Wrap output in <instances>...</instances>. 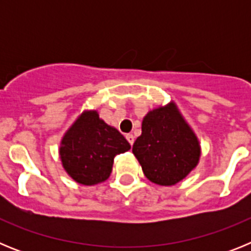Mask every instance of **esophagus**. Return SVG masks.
Segmentation results:
<instances>
[{"mask_svg":"<svg viewBox=\"0 0 251 251\" xmlns=\"http://www.w3.org/2000/svg\"><path fill=\"white\" fill-rule=\"evenodd\" d=\"M126 138H127V141L129 142L130 146L134 143V136H133V134H127V136H126Z\"/></svg>","mask_w":251,"mask_h":251,"instance_id":"obj_1","label":"esophagus"}]
</instances>
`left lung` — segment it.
Returning <instances> with one entry per match:
<instances>
[{
	"instance_id": "8db88e82",
	"label": "left lung",
	"mask_w": 251,
	"mask_h": 251,
	"mask_svg": "<svg viewBox=\"0 0 251 251\" xmlns=\"http://www.w3.org/2000/svg\"><path fill=\"white\" fill-rule=\"evenodd\" d=\"M151 182L172 186L197 166L200 142L175 103L147 113L132 150Z\"/></svg>"
}]
</instances>
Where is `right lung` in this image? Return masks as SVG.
Listing matches in <instances>:
<instances>
[{
  "instance_id": "obj_1",
  "label": "right lung",
  "mask_w": 251,
  "mask_h": 251,
  "mask_svg": "<svg viewBox=\"0 0 251 251\" xmlns=\"http://www.w3.org/2000/svg\"><path fill=\"white\" fill-rule=\"evenodd\" d=\"M128 150L130 145L118 130L99 118L97 110H86L65 133L59 153L69 176L93 186L108 179L114 157Z\"/></svg>"
}]
</instances>
